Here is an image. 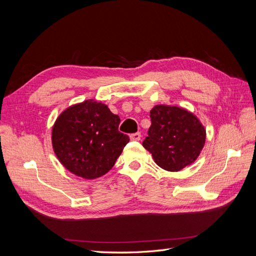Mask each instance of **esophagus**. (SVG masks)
I'll return each instance as SVG.
<instances>
[{
	"instance_id": "esophagus-1",
	"label": "esophagus",
	"mask_w": 256,
	"mask_h": 256,
	"mask_svg": "<svg viewBox=\"0 0 256 256\" xmlns=\"http://www.w3.org/2000/svg\"><path fill=\"white\" fill-rule=\"evenodd\" d=\"M140 138H141V134L140 132L132 134L130 136V140H132V141H140Z\"/></svg>"
}]
</instances>
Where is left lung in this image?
<instances>
[{"mask_svg":"<svg viewBox=\"0 0 256 256\" xmlns=\"http://www.w3.org/2000/svg\"><path fill=\"white\" fill-rule=\"evenodd\" d=\"M150 116L152 125L143 146L154 162L168 172L191 166L205 145L203 124L192 112L177 106H154Z\"/></svg>","mask_w":256,"mask_h":256,"instance_id":"left-lung-1","label":"left lung"}]
</instances>
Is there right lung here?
Here are the masks:
<instances>
[{"instance_id":"1","label":"right lung","mask_w":256,"mask_h":256,"mask_svg":"<svg viewBox=\"0 0 256 256\" xmlns=\"http://www.w3.org/2000/svg\"><path fill=\"white\" fill-rule=\"evenodd\" d=\"M120 122L118 115L95 99L72 104L52 127L53 150L69 172L96 180L110 171L129 142Z\"/></svg>"}]
</instances>
